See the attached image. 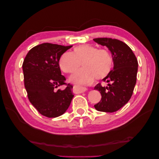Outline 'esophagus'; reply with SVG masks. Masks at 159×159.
Segmentation results:
<instances>
[{
	"label": "esophagus",
	"instance_id": "34e87169",
	"mask_svg": "<svg viewBox=\"0 0 159 159\" xmlns=\"http://www.w3.org/2000/svg\"><path fill=\"white\" fill-rule=\"evenodd\" d=\"M87 90H88V88H86L85 87H78L77 88V91H78V93H84Z\"/></svg>",
	"mask_w": 159,
	"mask_h": 159
}]
</instances>
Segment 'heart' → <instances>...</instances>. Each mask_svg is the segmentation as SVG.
Listing matches in <instances>:
<instances>
[{
	"instance_id": "b5f03b06",
	"label": "heart",
	"mask_w": 159,
	"mask_h": 159,
	"mask_svg": "<svg viewBox=\"0 0 159 159\" xmlns=\"http://www.w3.org/2000/svg\"><path fill=\"white\" fill-rule=\"evenodd\" d=\"M81 64L84 68L76 71L70 80L78 84H89L96 78L102 80L107 77L113 68V60L108 50L83 44L75 48L73 53L65 52L59 61L61 70L68 74L78 70Z\"/></svg>"
}]
</instances>
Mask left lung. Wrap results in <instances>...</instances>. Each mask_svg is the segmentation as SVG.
I'll return each mask as SVG.
<instances>
[{
    "label": "left lung",
    "mask_w": 159,
    "mask_h": 159,
    "mask_svg": "<svg viewBox=\"0 0 159 159\" xmlns=\"http://www.w3.org/2000/svg\"><path fill=\"white\" fill-rule=\"evenodd\" d=\"M94 42L107 47L112 54L113 69L102 80L108 86L101 84L95 86L102 95V99L94 105L99 111H117L131 99L137 81L138 61L132 50L125 43L109 38H94Z\"/></svg>",
    "instance_id": "left-lung-1"
}]
</instances>
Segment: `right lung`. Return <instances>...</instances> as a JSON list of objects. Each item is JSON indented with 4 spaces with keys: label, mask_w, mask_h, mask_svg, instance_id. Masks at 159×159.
<instances>
[{
    "label": "right lung",
    "mask_w": 159,
    "mask_h": 159,
    "mask_svg": "<svg viewBox=\"0 0 159 159\" xmlns=\"http://www.w3.org/2000/svg\"><path fill=\"white\" fill-rule=\"evenodd\" d=\"M72 46L43 43L28 52L22 64L25 89L28 99L38 111L53 118L64 114L72 98V86L67 84L61 75L59 61L61 56ZM66 84L64 90H57Z\"/></svg>",
    "instance_id": "right-lung-1"
}]
</instances>
